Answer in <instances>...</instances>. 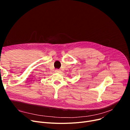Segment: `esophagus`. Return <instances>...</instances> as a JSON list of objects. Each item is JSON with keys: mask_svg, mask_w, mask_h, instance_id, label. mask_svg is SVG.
Returning a JSON list of instances; mask_svg holds the SVG:
<instances>
[{"mask_svg": "<svg viewBox=\"0 0 130 130\" xmlns=\"http://www.w3.org/2000/svg\"><path fill=\"white\" fill-rule=\"evenodd\" d=\"M55 72L56 73H60V71L59 70H56Z\"/></svg>", "mask_w": 130, "mask_h": 130, "instance_id": "34e87169", "label": "esophagus"}]
</instances>
